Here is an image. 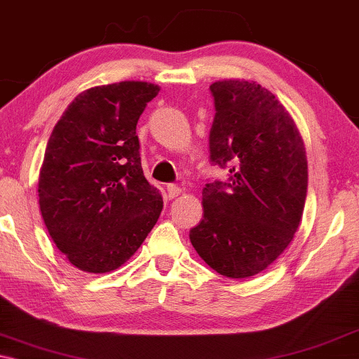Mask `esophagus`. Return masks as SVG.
I'll list each match as a JSON object with an SVG mask.
<instances>
[{
  "mask_svg": "<svg viewBox=\"0 0 359 359\" xmlns=\"http://www.w3.org/2000/svg\"><path fill=\"white\" fill-rule=\"evenodd\" d=\"M166 193H168L170 199H175L181 194V188H180V186H176V184H168V186H166Z\"/></svg>",
  "mask_w": 359,
  "mask_h": 359,
  "instance_id": "esophagus-1",
  "label": "esophagus"
}]
</instances>
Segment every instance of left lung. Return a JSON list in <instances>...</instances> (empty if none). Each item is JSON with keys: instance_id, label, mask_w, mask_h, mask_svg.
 Masks as SVG:
<instances>
[{"instance_id": "1", "label": "left lung", "mask_w": 359, "mask_h": 359, "mask_svg": "<svg viewBox=\"0 0 359 359\" xmlns=\"http://www.w3.org/2000/svg\"><path fill=\"white\" fill-rule=\"evenodd\" d=\"M210 93V161L229 165L230 178L205 184L204 217L189 240L214 271L245 279L276 262L297 232L307 196L306 147L286 107L257 81L220 80Z\"/></svg>"}]
</instances>
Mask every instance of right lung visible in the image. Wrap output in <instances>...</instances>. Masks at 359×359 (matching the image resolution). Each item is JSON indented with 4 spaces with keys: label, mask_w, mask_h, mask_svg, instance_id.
<instances>
[{
    "label": "right lung",
    "mask_w": 359,
    "mask_h": 359,
    "mask_svg": "<svg viewBox=\"0 0 359 359\" xmlns=\"http://www.w3.org/2000/svg\"><path fill=\"white\" fill-rule=\"evenodd\" d=\"M160 86L121 81L83 91L53 127L39 173V205L73 266L109 273L134 255L163 199L145 180L137 122Z\"/></svg>",
    "instance_id": "obj_1"
}]
</instances>
